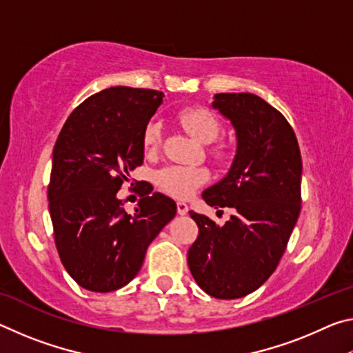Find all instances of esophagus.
I'll use <instances>...</instances> for the list:
<instances>
[{
  "instance_id": "obj_1",
  "label": "esophagus",
  "mask_w": 353,
  "mask_h": 353,
  "mask_svg": "<svg viewBox=\"0 0 353 353\" xmlns=\"http://www.w3.org/2000/svg\"><path fill=\"white\" fill-rule=\"evenodd\" d=\"M177 213L179 214H187L188 213V205L185 204V202H177Z\"/></svg>"
}]
</instances>
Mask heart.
I'll return each instance as SVG.
<instances>
[{
  "mask_svg": "<svg viewBox=\"0 0 353 353\" xmlns=\"http://www.w3.org/2000/svg\"><path fill=\"white\" fill-rule=\"evenodd\" d=\"M176 119L188 132L201 143H212L216 140L221 132V123L213 112L205 107L190 105L176 113ZM162 126L157 119H151L143 129V145L146 149H154L159 146ZM214 159H224L225 152L218 148L213 151ZM208 179L210 172L204 166H188V165H170L165 166L155 174V183L163 193L177 199H188L194 194V191L202 187Z\"/></svg>",
  "mask_w": 353,
  "mask_h": 353,
  "instance_id": "heart-1",
  "label": "heart"
}]
</instances>
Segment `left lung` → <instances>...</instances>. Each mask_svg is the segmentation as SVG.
<instances>
[{"instance_id":"1","label":"left lung","mask_w":353,"mask_h":353,"mask_svg":"<svg viewBox=\"0 0 353 353\" xmlns=\"http://www.w3.org/2000/svg\"><path fill=\"white\" fill-rule=\"evenodd\" d=\"M213 109L230 119L236 154L227 176L207 188L210 207L235 210L224 225L190 212L199 235L188 268L207 294L238 299L276 271L301 213L302 157L290 123L252 93L214 94Z\"/></svg>"}]
</instances>
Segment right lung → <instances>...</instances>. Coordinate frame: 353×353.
<instances>
[{"label":"right lung","instance_id":"1","mask_svg":"<svg viewBox=\"0 0 353 353\" xmlns=\"http://www.w3.org/2000/svg\"><path fill=\"white\" fill-rule=\"evenodd\" d=\"M162 101L149 88H105L77 105L57 137L48 187L54 241L65 270L88 291L128 285L176 216V202L148 183L134 216L117 196L143 163V129Z\"/></svg>","mask_w":353,"mask_h":353}]
</instances>
